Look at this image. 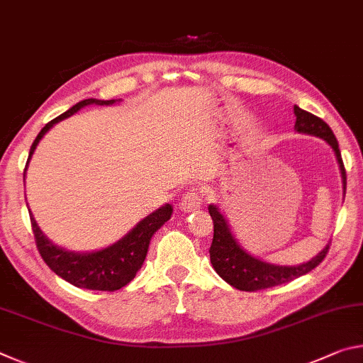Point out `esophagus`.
Instances as JSON below:
<instances>
[{
  "instance_id": "esophagus-1",
  "label": "esophagus",
  "mask_w": 363,
  "mask_h": 363,
  "mask_svg": "<svg viewBox=\"0 0 363 363\" xmlns=\"http://www.w3.org/2000/svg\"><path fill=\"white\" fill-rule=\"evenodd\" d=\"M200 206H201V196L195 189L187 190V192L184 194V196L181 199V203H179V208L184 213L195 211V210H199Z\"/></svg>"
}]
</instances>
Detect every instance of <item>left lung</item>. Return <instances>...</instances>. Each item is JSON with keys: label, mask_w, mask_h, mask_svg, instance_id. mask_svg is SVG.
<instances>
[{"label": "left lung", "mask_w": 363, "mask_h": 363, "mask_svg": "<svg viewBox=\"0 0 363 363\" xmlns=\"http://www.w3.org/2000/svg\"><path fill=\"white\" fill-rule=\"evenodd\" d=\"M294 116H296L294 130L298 133L320 138L333 149L336 162L340 164L342 192L346 194V171H344L340 145H337L333 131L330 130V126L323 120L306 112V110L299 108L298 106H294ZM208 211H210L214 224V235L210 248L211 264L219 277L233 288H237V290L256 291L262 290V288L286 284V281H291L301 277V275L311 272L312 269L317 267L323 261V257L328 253L330 243L315 257H312L311 261L296 264V266H277V264L266 262L259 259V257L250 255L242 247L240 242L233 235L225 216L220 213L216 205L211 203L208 206Z\"/></svg>", "instance_id": "obj_1"}]
</instances>
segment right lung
Wrapping results in <instances>:
<instances>
[{"mask_svg": "<svg viewBox=\"0 0 363 363\" xmlns=\"http://www.w3.org/2000/svg\"><path fill=\"white\" fill-rule=\"evenodd\" d=\"M120 101L121 99H84L75 104V106L67 110L62 115H59L57 118L49 121L40 131L38 136H36L32 147H30L26 173L36 145L40 144L43 136H45L56 123L69 118V116L77 113L79 108H83L86 106H93V104H96V106H112V104H116ZM26 173H23V176H26ZM28 213L30 220H32L36 247H38L43 261L48 264V267L51 269L54 274L78 288L99 291H115L128 285L134 277H136L138 270L143 267V264L145 261L153 233L167 223V220H169L171 214H173V206L169 203L160 206L158 210L150 213L149 216L139 220V223L134 225L125 237H121L118 242L97 251H70L62 247H57V245H54L45 233H43L40 225L36 224L32 211Z\"/></svg>", "mask_w": 363, "mask_h": 363, "instance_id": "add662e5", "label": "right lung"}]
</instances>
